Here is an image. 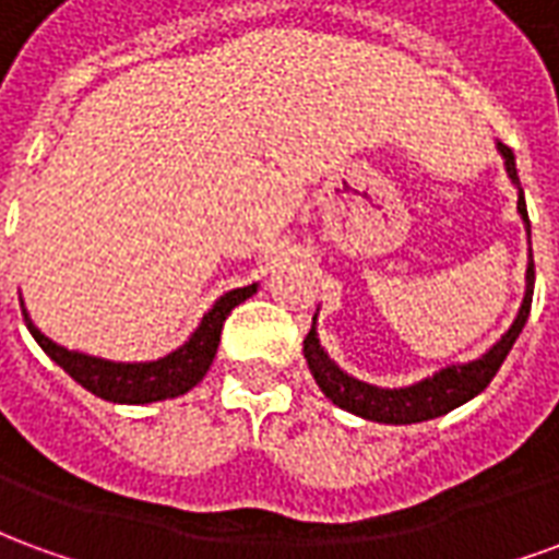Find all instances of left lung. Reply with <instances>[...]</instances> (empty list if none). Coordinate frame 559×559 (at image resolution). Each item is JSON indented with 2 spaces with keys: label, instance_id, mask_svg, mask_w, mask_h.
<instances>
[{
  "label": "left lung",
  "instance_id": "1",
  "mask_svg": "<svg viewBox=\"0 0 559 559\" xmlns=\"http://www.w3.org/2000/svg\"><path fill=\"white\" fill-rule=\"evenodd\" d=\"M497 152L503 158V167L509 173V179L518 188V215L524 221V230H527V245H530V215L527 203H524V188H521V179H518L515 167V152L497 140ZM533 281H536V272H533V248H527V275H524V299H521V308H518L512 326L506 329L500 338L493 341L488 350L469 359V362H452L445 368H437L433 374L421 377L416 383H407V386H377V383H368V380H359V377L347 374L332 356L326 353V347L320 344V335H317V314L314 323H311V332L305 335L302 353L308 359V368L314 374L317 386L326 395L332 404H338L341 411L353 413V416H362L368 421H380V425H416V421L437 419V416H445L449 411H455L461 404L473 401L479 392H485V386L491 383L493 374L500 371V365L512 350V344L521 335V329L527 323L530 305H533Z\"/></svg>",
  "mask_w": 559,
  "mask_h": 559
}]
</instances>
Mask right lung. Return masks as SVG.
Listing matches in <instances>:
<instances>
[{"instance_id":"right-lung-1","label":"right lung","mask_w":559,"mask_h":559,"mask_svg":"<svg viewBox=\"0 0 559 559\" xmlns=\"http://www.w3.org/2000/svg\"><path fill=\"white\" fill-rule=\"evenodd\" d=\"M257 287L260 284L254 281L248 287L224 293L203 314L200 326L188 335L185 344L164 353L158 359H146V362H116V359H104V356H92V353L83 350H68L66 344H56L53 338H47L41 329L35 326V320L26 311V302L20 305H23L26 326H29L32 338L38 341V347L68 377H74L86 392L104 401H114V404H155V401L179 399L206 377L209 365L218 353L224 320L230 317L236 305H242L248 296H254Z\"/></svg>"}]
</instances>
